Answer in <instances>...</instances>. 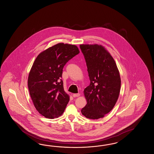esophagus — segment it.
I'll use <instances>...</instances> for the list:
<instances>
[{
	"label": "esophagus",
	"instance_id": "34e87169",
	"mask_svg": "<svg viewBox=\"0 0 154 154\" xmlns=\"http://www.w3.org/2000/svg\"><path fill=\"white\" fill-rule=\"evenodd\" d=\"M72 96L74 97H79L80 96V94H73Z\"/></svg>",
	"mask_w": 154,
	"mask_h": 154
}]
</instances>
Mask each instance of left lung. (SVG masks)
<instances>
[{"instance_id": "left-lung-1", "label": "left lung", "mask_w": 154, "mask_h": 154, "mask_svg": "<svg viewBox=\"0 0 154 154\" xmlns=\"http://www.w3.org/2000/svg\"><path fill=\"white\" fill-rule=\"evenodd\" d=\"M88 66L90 84L84 90L87 104L81 112L92 119L103 118L110 112L119 97L121 79L116 63L105 47L81 44Z\"/></svg>"}]
</instances>
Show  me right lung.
<instances>
[{
	"mask_svg": "<svg viewBox=\"0 0 154 154\" xmlns=\"http://www.w3.org/2000/svg\"><path fill=\"white\" fill-rule=\"evenodd\" d=\"M79 53L75 45L58 43L38 54L28 77L29 94L36 109L42 116L54 119L62 116L69 101L64 90L63 68Z\"/></svg>",
	"mask_w": 154,
	"mask_h": 154,
	"instance_id": "1",
	"label": "right lung"
}]
</instances>
